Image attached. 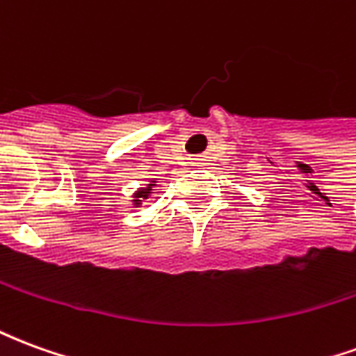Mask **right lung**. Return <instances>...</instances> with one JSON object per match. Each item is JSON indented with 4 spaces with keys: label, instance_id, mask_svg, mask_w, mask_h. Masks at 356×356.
I'll return each mask as SVG.
<instances>
[{
    "label": "right lung",
    "instance_id": "add662e5",
    "mask_svg": "<svg viewBox=\"0 0 356 356\" xmlns=\"http://www.w3.org/2000/svg\"><path fill=\"white\" fill-rule=\"evenodd\" d=\"M150 191H152V186H147V188H143V191H139V193H137V198H145V200H147L148 194H150ZM135 204H140V200H135Z\"/></svg>",
    "mask_w": 356,
    "mask_h": 356
}]
</instances>
